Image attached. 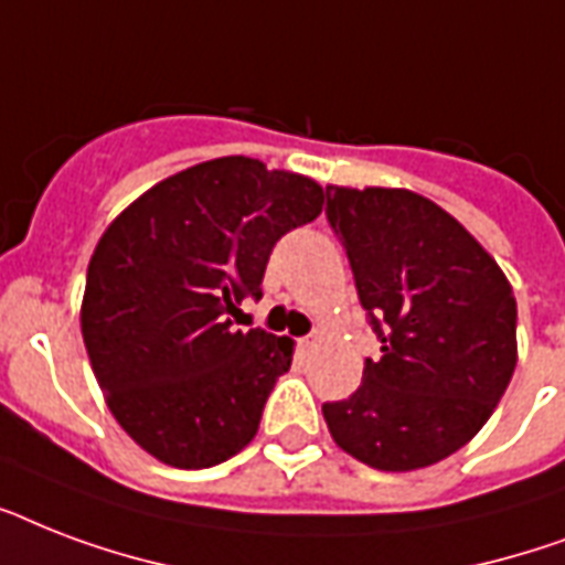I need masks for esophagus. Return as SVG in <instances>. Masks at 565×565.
Masks as SVG:
<instances>
[{"label":"esophagus","instance_id":"esophagus-1","mask_svg":"<svg viewBox=\"0 0 565 565\" xmlns=\"http://www.w3.org/2000/svg\"><path fill=\"white\" fill-rule=\"evenodd\" d=\"M310 345H313V334H310V337H301V340H299V349H310Z\"/></svg>","mask_w":565,"mask_h":565}]
</instances>
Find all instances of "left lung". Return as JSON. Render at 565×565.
<instances>
[{"instance_id": "left-lung-1", "label": "left lung", "mask_w": 565, "mask_h": 565, "mask_svg": "<svg viewBox=\"0 0 565 565\" xmlns=\"http://www.w3.org/2000/svg\"><path fill=\"white\" fill-rule=\"evenodd\" d=\"M326 216L381 340L363 381L326 402L343 451L381 472L455 455L490 419L516 370V299L478 239L411 190L326 188Z\"/></svg>"}]
</instances>
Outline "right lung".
Returning <instances> with one entry per match:
<instances>
[{
    "instance_id": "obj_1",
    "label": "right lung",
    "mask_w": 565,
    "mask_h": 565,
    "mask_svg": "<svg viewBox=\"0 0 565 565\" xmlns=\"http://www.w3.org/2000/svg\"><path fill=\"white\" fill-rule=\"evenodd\" d=\"M322 188L243 154L195 163L128 204L87 266L82 334L114 419L161 463L207 469L252 443L292 340L237 331L287 231Z\"/></svg>"
}]
</instances>
